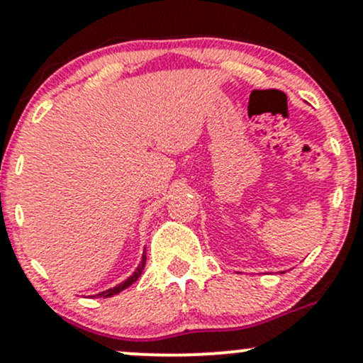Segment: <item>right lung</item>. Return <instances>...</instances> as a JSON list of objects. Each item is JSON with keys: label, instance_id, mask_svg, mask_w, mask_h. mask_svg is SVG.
Here are the masks:
<instances>
[{"label": "right lung", "instance_id": "add662e5", "mask_svg": "<svg viewBox=\"0 0 363 363\" xmlns=\"http://www.w3.org/2000/svg\"><path fill=\"white\" fill-rule=\"evenodd\" d=\"M145 262H147V251L143 252V256H141V262L138 264V268H136V272L131 274V277L128 278L126 281H123V283H119L118 286H114V289H109V290H106V291H101V294H97L95 295V297H112V295H116V294H119V291H123L124 289H128L129 285H133V283H135L136 280H138L140 278V274L143 273V268H145Z\"/></svg>", "mask_w": 363, "mask_h": 363}]
</instances>
